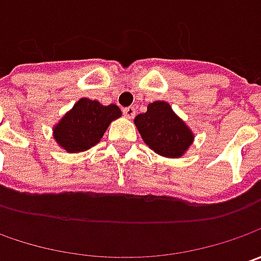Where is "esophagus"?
<instances>
[{
    "instance_id": "34e87169",
    "label": "esophagus",
    "mask_w": 261,
    "mask_h": 261,
    "mask_svg": "<svg viewBox=\"0 0 261 261\" xmlns=\"http://www.w3.org/2000/svg\"><path fill=\"white\" fill-rule=\"evenodd\" d=\"M136 113V109L135 107H132V106H129V107H125L123 109V115L127 117V119H132Z\"/></svg>"
}]
</instances>
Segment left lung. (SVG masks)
Returning <instances> with one entry per match:
<instances>
[{
	"instance_id": "1",
	"label": "left lung",
	"mask_w": 261,
	"mask_h": 261,
	"mask_svg": "<svg viewBox=\"0 0 261 261\" xmlns=\"http://www.w3.org/2000/svg\"><path fill=\"white\" fill-rule=\"evenodd\" d=\"M135 125L145 144L156 154L178 158L192 145L193 135L166 101H154L145 113L135 117Z\"/></svg>"
}]
</instances>
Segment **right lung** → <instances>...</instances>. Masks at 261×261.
I'll return each mask as SVG.
<instances>
[{"instance_id": "1", "label": "right lung", "mask_w": 261, "mask_h": 261, "mask_svg": "<svg viewBox=\"0 0 261 261\" xmlns=\"http://www.w3.org/2000/svg\"><path fill=\"white\" fill-rule=\"evenodd\" d=\"M120 116L122 112L116 105L101 106L95 100L81 98L55 126L54 136L68 152H81L94 146L110 122Z\"/></svg>"}]
</instances>
